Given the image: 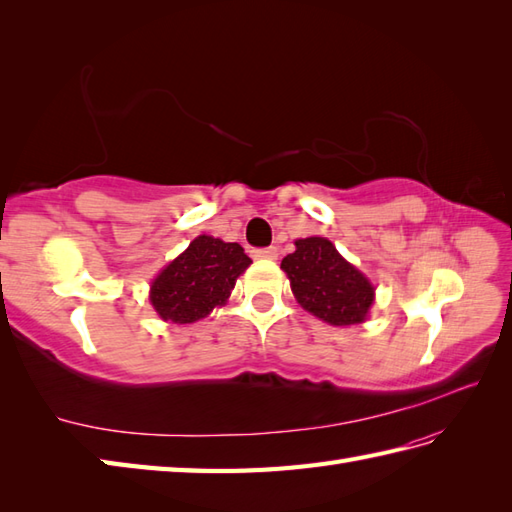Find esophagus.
<instances>
[{"instance_id": "esophagus-1", "label": "esophagus", "mask_w": 512, "mask_h": 512, "mask_svg": "<svg viewBox=\"0 0 512 512\" xmlns=\"http://www.w3.org/2000/svg\"><path fill=\"white\" fill-rule=\"evenodd\" d=\"M277 255H279V250L275 246L253 250V257H257V259H277Z\"/></svg>"}]
</instances>
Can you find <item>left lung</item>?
I'll list each match as a JSON object with an SVG mask.
<instances>
[{
  "label": "left lung",
  "instance_id": "8db88e82",
  "mask_svg": "<svg viewBox=\"0 0 512 512\" xmlns=\"http://www.w3.org/2000/svg\"><path fill=\"white\" fill-rule=\"evenodd\" d=\"M281 259L292 295L303 310L330 325L363 323L374 303V286L325 237L297 239Z\"/></svg>",
  "mask_w": 512,
  "mask_h": 512
}]
</instances>
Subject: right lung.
Here are the masks:
<instances>
[{"label":"right lung","instance_id":"obj_1","mask_svg":"<svg viewBox=\"0 0 512 512\" xmlns=\"http://www.w3.org/2000/svg\"><path fill=\"white\" fill-rule=\"evenodd\" d=\"M253 264L237 242L198 235L151 281L149 301L162 321L193 323L224 306L237 277Z\"/></svg>","mask_w":512,"mask_h":512}]
</instances>
